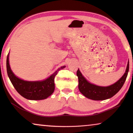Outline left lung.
Segmentation results:
<instances>
[{"mask_svg": "<svg viewBox=\"0 0 133 133\" xmlns=\"http://www.w3.org/2000/svg\"><path fill=\"white\" fill-rule=\"evenodd\" d=\"M129 71V62L124 74L117 82L108 87H100L89 82L78 69L77 76L79 79V90L85 97L94 101H103L114 96L119 92L126 81Z\"/></svg>", "mask_w": 133, "mask_h": 133, "instance_id": "8db88e82", "label": "left lung"}]
</instances>
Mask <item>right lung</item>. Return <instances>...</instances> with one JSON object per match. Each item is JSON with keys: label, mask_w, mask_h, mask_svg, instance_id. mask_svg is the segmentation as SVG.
Returning a JSON list of instances; mask_svg holds the SVG:
<instances>
[{"label": "right lung", "mask_w": 133, "mask_h": 133, "mask_svg": "<svg viewBox=\"0 0 133 133\" xmlns=\"http://www.w3.org/2000/svg\"><path fill=\"white\" fill-rule=\"evenodd\" d=\"M61 66L46 79L41 81H26L19 79L11 70L9 63V53L6 59V71L10 81L16 91L25 99L29 100H43L46 99L53 93L55 85L54 77L58 71L64 68Z\"/></svg>", "instance_id": "obj_1"}]
</instances>
